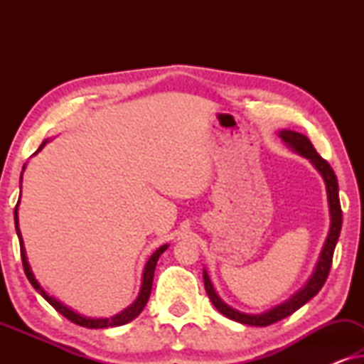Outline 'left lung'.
<instances>
[{"mask_svg":"<svg viewBox=\"0 0 364 364\" xmlns=\"http://www.w3.org/2000/svg\"><path fill=\"white\" fill-rule=\"evenodd\" d=\"M278 137L287 144L288 149H291L293 152H296L298 156L306 157L308 161L313 164V167L320 172L323 181H325L328 208H330V230H328V237L325 243H323L321 253L320 257H318L315 270H313L305 285H303L296 293H293L288 300L280 303V305L270 308V310L258 313V315H250V313L238 311L230 305H227V303L218 296V293L215 291V288H213L210 282V277H208L207 270L203 268V283H205L207 295L213 303V306H215L222 315L230 318V320L243 323V325H250V326H268L272 325V323H277L283 320V318L290 316L291 313H295L298 308H301L306 301H310L311 298L321 290V287L325 285L328 278V273H330L333 252H335L336 242L338 238H340L341 223H343L340 196H338V178L335 176V172H333V168L330 167V164H328L325 159L318 156V152L315 151V147H313V144L308 141V137L303 136V134L283 129V131L278 132Z\"/></svg>","mask_w":364,"mask_h":364,"instance_id":"obj_1","label":"left lung"}]
</instances>
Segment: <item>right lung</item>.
I'll return each instance as SVG.
<instances>
[{
    "label": "right lung",
    "instance_id": "add662e5",
    "mask_svg": "<svg viewBox=\"0 0 364 364\" xmlns=\"http://www.w3.org/2000/svg\"><path fill=\"white\" fill-rule=\"evenodd\" d=\"M48 141H44L41 146L36 152L33 154V156H36V154L41 151V149L46 146ZM24 168H26V164L23 166V172ZM23 172H21V181H23ZM18 207H19V200L16 203V207H14V225H16V233H18V238H19V247H21V260H23V268H24V273H26L28 280L31 285L34 287V290H36L39 295H41L44 300H46L49 305H51L54 310L61 313L63 316H66L68 320H71L73 323H76L79 326H86V328H109V326H121V325H126V323L132 321L134 318L141 315V311L144 310V306L147 305V300L149 296H151V290H152V282H154V272H156V265H157V260L159 257L162 255L164 252L167 250V243L166 245L159 247L156 252L152 253L151 257H149V260L146 263V267H144V272H142V282H141V290H139V295L136 300H134L132 305H129L126 310H122L121 313H117V315H114L111 318H91V316H82L79 315L77 311H74L73 308H69L61 303L59 300H56L53 295H49V293L44 290V288L39 285V282L36 280V277H34V273L31 270V267H29V262H28V257H26V250H24V242H23V237H21V230H19V220H18Z\"/></svg>",
    "mask_w": 364,
    "mask_h": 364
}]
</instances>
